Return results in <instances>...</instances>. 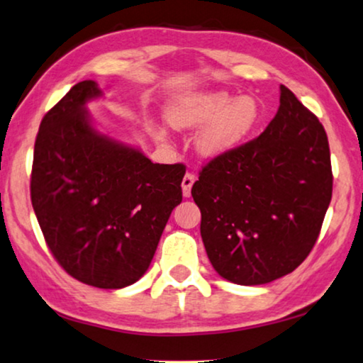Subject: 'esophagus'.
Wrapping results in <instances>:
<instances>
[{
    "mask_svg": "<svg viewBox=\"0 0 363 363\" xmlns=\"http://www.w3.org/2000/svg\"><path fill=\"white\" fill-rule=\"evenodd\" d=\"M194 182H196V176H194L192 172H187V174L184 176V179H182V194H184V197L191 196V189H192V184Z\"/></svg>",
    "mask_w": 363,
    "mask_h": 363,
    "instance_id": "1",
    "label": "esophagus"
}]
</instances>
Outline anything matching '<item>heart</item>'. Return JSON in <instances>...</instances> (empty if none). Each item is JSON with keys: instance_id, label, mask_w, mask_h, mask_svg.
Returning <instances> with one entry per match:
<instances>
[{"instance_id": "heart-1", "label": "heart", "mask_w": 363, "mask_h": 363, "mask_svg": "<svg viewBox=\"0 0 363 363\" xmlns=\"http://www.w3.org/2000/svg\"><path fill=\"white\" fill-rule=\"evenodd\" d=\"M258 104L252 96L233 99L225 91L191 95L177 101L167 113L174 128H201L197 147L202 155L217 156L238 145L258 121Z\"/></svg>"}]
</instances>
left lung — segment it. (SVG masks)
Listing matches in <instances>:
<instances>
[{
	"instance_id": "8db88e82",
	"label": "left lung",
	"mask_w": 363,
	"mask_h": 363,
	"mask_svg": "<svg viewBox=\"0 0 363 363\" xmlns=\"http://www.w3.org/2000/svg\"><path fill=\"white\" fill-rule=\"evenodd\" d=\"M262 135L207 162L192 186L212 267L255 286L294 272L319 237L333 199L329 141L288 86Z\"/></svg>"
}]
</instances>
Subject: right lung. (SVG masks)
Masks as SVG:
<instances>
[{"label":"right lung","instance_id":"add662e5","mask_svg":"<svg viewBox=\"0 0 363 363\" xmlns=\"http://www.w3.org/2000/svg\"><path fill=\"white\" fill-rule=\"evenodd\" d=\"M94 80L74 85L40 121L30 202L45 243L79 281L120 289L138 281L182 201L184 164H155L140 150L101 135L85 104Z\"/></svg>","mask_w":363,"mask_h":363}]
</instances>
